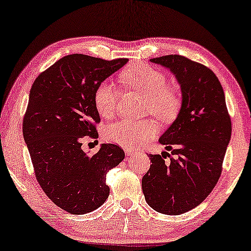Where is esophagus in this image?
Returning a JSON list of instances; mask_svg holds the SVG:
<instances>
[{
	"label": "esophagus",
	"mask_w": 251,
	"mask_h": 251,
	"mask_svg": "<svg viewBox=\"0 0 251 251\" xmlns=\"http://www.w3.org/2000/svg\"><path fill=\"white\" fill-rule=\"evenodd\" d=\"M135 153H136V151L133 150V149H126L125 150V154L127 155V156H133Z\"/></svg>",
	"instance_id": "34e87169"
}]
</instances>
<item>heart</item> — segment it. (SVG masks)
I'll return each instance as SVG.
<instances>
[{"mask_svg":"<svg viewBox=\"0 0 251 251\" xmlns=\"http://www.w3.org/2000/svg\"><path fill=\"white\" fill-rule=\"evenodd\" d=\"M122 81L146 100V110L162 122H171L181 109V97L177 91L168 85L165 75L144 62L134 63L123 71ZM118 90L109 80L101 81L95 89L94 104L102 117H110L115 113ZM157 132L152 121H118L105 128V138L114 144L134 147L149 142Z\"/></svg>","mask_w":251,"mask_h":251,"instance_id":"1","label":"heart"}]
</instances>
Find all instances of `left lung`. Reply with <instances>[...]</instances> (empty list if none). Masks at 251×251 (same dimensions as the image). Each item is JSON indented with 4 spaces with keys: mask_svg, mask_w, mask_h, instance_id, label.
I'll return each instance as SVG.
<instances>
[{
    "mask_svg": "<svg viewBox=\"0 0 251 251\" xmlns=\"http://www.w3.org/2000/svg\"><path fill=\"white\" fill-rule=\"evenodd\" d=\"M151 61L176 75L182 106L158 140L171 153L149 155L152 164L142 178V190L155 211L176 216L196 208L216 186L231 137V119L211 69L180 54Z\"/></svg>",
    "mask_w": 251,
    "mask_h": 251,
    "instance_id": "obj_1",
    "label": "left lung"
}]
</instances>
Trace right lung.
Instances as JSON below:
<instances>
[{
    "instance_id": "right-lung-1",
    "label": "right lung",
    "mask_w": 251,
    "mask_h": 251,
    "mask_svg": "<svg viewBox=\"0 0 251 251\" xmlns=\"http://www.w3.org/2000/svg\"><path fill=\"white\" fill-rule=\"evenodd\" d=\"M127 61L66 55L40 74L30 90L22 129L35 178L69 213H88L104 203L109 196L106 174L125 157L115 144H102L94 155L81 145L85 136L98 137L95 89Z\"/></svg>"
}]
</instances>
